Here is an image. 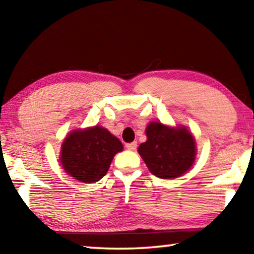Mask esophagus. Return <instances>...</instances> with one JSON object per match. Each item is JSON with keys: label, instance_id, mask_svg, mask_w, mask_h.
<instances>
[{"label": "esophagus", "instance_id": "34e87169", "mask_svg": "<svg viewBox=\"0 0 254 254\" xmlns=\"http://www.w3.org/2000/svg\"><path fill=\"white\" fill-rule=\"evenodd\" d=\"M126 147L127 150H131V151H134L136 149V142H131V143H127Z\"/></svg>", "mask_w": 254, "mask_h": 254}]
</instances>
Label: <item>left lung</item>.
<instances>
[{"label": "left lung", "mask_w": 254, "mask_h": 254, "mask_svg": "<svg viewBox=\"0 0 254 254\" xmlns=\"http://www.w3.org/2000/svg\"><path fill=\"white\" fill-rule=\"evenodd\" d=\"M145 132L148 140L139 145L137 151L154 176L163 179L176 178L190 168L195 160L196 147L187 128H171L160 122H152Z\"/></svg>", "instance_id": "8db88e82"}]
</instances>
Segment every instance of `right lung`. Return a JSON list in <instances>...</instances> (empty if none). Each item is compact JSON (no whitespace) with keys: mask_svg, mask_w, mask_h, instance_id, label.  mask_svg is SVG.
Segmentation results:
<instances>
[{"mask_svg":"<svg viewBox=\"0 0 254 254\" xmlns=\"http://www.w3.org/2000/svg\"><path fill=\"white\" fill-rule=\"evenodd\" d=\"M123 145L104 127L74 131L64 141L60 162L67 174L83 183H95L106 175L115 153Z\"/></svg>","mask_w":254,"mask_h":254,"instance_id":"add662e5","label":"right lung"}]
</instances>
